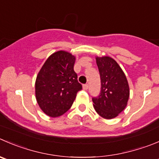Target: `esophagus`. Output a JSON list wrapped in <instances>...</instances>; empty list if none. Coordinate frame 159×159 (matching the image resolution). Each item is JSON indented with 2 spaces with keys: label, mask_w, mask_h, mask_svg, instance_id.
<instances>
[{
  "label": "esophagus",
  "mask_w": 159,
  "mask_h": 159,
  "mask_svg": "<svg viewBox=\"0 0 159 159\" xmlns=\"http://www.w3.org/2000/svg\"><path fill=\"white\" fill-rule=\"evenodd\" d=\"M88 89H89V85H88V84H84V85H83V89H84V90H87Z\"/></svg>",
  "instance_id": "obj_1"
}]
</instances>
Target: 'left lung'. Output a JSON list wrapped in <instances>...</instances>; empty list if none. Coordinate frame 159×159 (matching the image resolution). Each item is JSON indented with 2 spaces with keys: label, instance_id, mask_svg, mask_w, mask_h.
I'll list each match as a JSON object with an SVG mask.
<instances>
[{
  "label": "left lung",
  "instance_id": "left-lung-1",
  "mask_svg": "<svg viewBox=\"0 0 159 159\" xmlns=\"http://www.w3.org/2000/svg\"><path fill=\"white\" fill-rule=\"evenodd\" d=\"M101 78L99 96L92 98L97 113L110 120L126 108L130 96L128 81L116 61L108 56L95 57Z\"/></svg>",
  "mask_w": 159,
  "mask_h": 159
}]
</instances>
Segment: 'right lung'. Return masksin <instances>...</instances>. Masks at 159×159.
Returning a JSON list of instances; mask_svg holds the SVG:
<instances>
[{"label": "right lung", "instance_id": "1", "mask_svg": "<svg viewBox=\"0 0 159 159\" xmlns=\"http://www.w3.org/2000/svg\"><path fill=\"white\" fill-rule=\"evenodd\" d=\"M75 57L59 50L50 55L37 75L35 98L43 112L50 117L65 113L82 89L74 70Z\"/></svg>", "mask_w": 159, "mask_h": 159}]
</instances>
